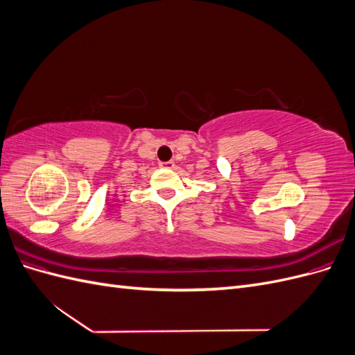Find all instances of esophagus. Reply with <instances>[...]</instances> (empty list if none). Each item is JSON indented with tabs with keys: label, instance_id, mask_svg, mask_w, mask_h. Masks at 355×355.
Here are the masks:
<instances>
[{
	"label": "esophagus",
	"instance_id": "obj_1",
	"mask_svg": "<svg viewBox=\"0 0 355 355\" xmlns=\"http://www.w3.org/2000/svg\"><path fill=\"white\" fill-rule=\"evenodd\" d=\"M159 167H164V168H173L175 167V161H166V163H159Z\"/></svg>",
	"mask_w": 355,
	"mask_h": 355
}]
</instances>
